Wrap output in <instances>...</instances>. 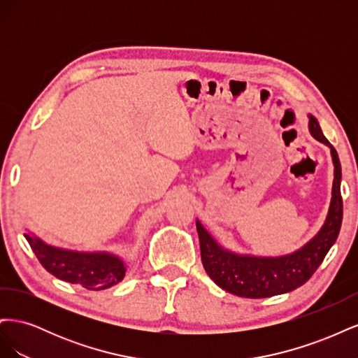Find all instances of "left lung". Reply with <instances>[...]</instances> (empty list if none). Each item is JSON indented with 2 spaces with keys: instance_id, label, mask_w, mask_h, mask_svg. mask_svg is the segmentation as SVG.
Here are the masks:
<instances>
[{
  "instance_id": "8db88e82",
  "label": "left lung",
  "mask_w": 358,
  "mask_h": 358,
  "mask_svg": "<svg viewBox=\"0 0 358 358\" xmlns=\"http://www.w3.org/2000/svg\"><path fill=\"white\" fill-rule=\"evenodd\" d=\"M309 131L331 150L334 180L327 220L320 233L300 251L279 258H257L225 251L197 221L201 263L206 273L222 289L239 297L264 299L301 287L315 273L341 231L343 204L341 196L342 169L333 145L324 137L318 121L309 116Z\"/></svg>"
}]
</instances>
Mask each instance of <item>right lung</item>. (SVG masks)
<instances>
[{"label": "right lung", "instance_id": "add662e5", "mask_svg": "<svg viewBox=\"0 0 358 358\" xmlns=\"http://www.w3.org/2000/svg\"><path fill=\"white\" fill-rule=\"evenodd\" d=\"M25 237L41 266L66 282L100 291L121 282L125 276V266L115 255L64 251L46 245L31 234L25 233Z\"/></svg>", "mask_w": 358, "mask_h": 358}]
</instances>
